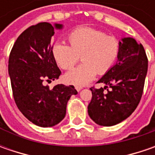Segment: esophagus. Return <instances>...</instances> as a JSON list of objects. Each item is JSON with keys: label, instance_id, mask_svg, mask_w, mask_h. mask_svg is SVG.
Masks as SVG:
<instances>
[{"label": "esophagus", "instance_id": "1", "mask_svg": "<svg viewBox=\"0 0 155 155\" xmlns=\"http://www.w3.org/2000/svg\"><path fill=\"white\" fill-rule=\"evenodd\" d=\"M75 89H76L78 91H80L81 90H82V87L79 86V85H76V86H75Z\"/></svg>", "mask_w": 155, "mask_h": 155}]
</instances>
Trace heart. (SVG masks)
<instances>
[{"instance_id": "b5f03b06", "label": "heart", "mask_w": 155, "mask_h": 155, "mask_svg": "<svg viewBox=\"0 0 155 155\" xmlns=\"http://www.w3.org/2000/svg\"><path fill=\"white\" fill-rule=\"evenodd\" d=\"M67 39L70 46L55 43L51 51L57 64L64 70L72 68L81 57L83 63L65 75L69 83L77 85L90 83L97 72H107L114 65L120 52V43L115 37L92 27L77 28Z\"/></svg>"}]
</instances>
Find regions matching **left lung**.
I'll return each instance as SVG.
<instances>
[{
	"mask_svg": "<svg viewBox=\"0 0 155 155\" xmlns=\"http://www.w3.org/2000/svg\"><path fill=\"white\" fill-rule=\"evenodd\" d=\"M119 43L117 61L97 82L111 90L104 93L103 88H91L92 98L88 114L97 124L105 127L122 122L134 112L141 98L147 72L142 45L131 37H124Z\"/></svg>",
	"mask_w": 155,
	"mask_h": 155,
	"instance_id": "1",
	"label": "left lung"
}]
</instances>
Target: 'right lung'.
<instances>
[{
  "mask_svg": "<svg viewBox=\"0 0 155 155\" xmlns=\"http://www.w3.org/2000/svg\"><path fill=\"white\" fill-rule=\"evenodd\" d=\"M62 24L41 22L28 27L16 39L8 59V74L15 104L33 124L52 127L66 114V105L78 91L73 85L43 84L59 78L60 70L52 55V36Z\"/></svg>",
  "mask_w": 155,
  "mask_h": 155,
  "instance_id": "right-lung-1",
  "label": "right lung"
}]
</instances>
